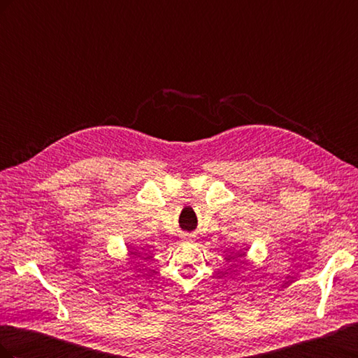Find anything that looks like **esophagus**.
Returning <instances> with one entry per match:
<instances>
[{
    "label": "esophagus",
    "mask_w": 358,
    "mask_h": 358,
    "mask_svg": "<svg viewBox=\"0 0 358 358\" xmlns=\"http://www.w3.org/2000/svg\"><path fill=\"white\" fill-rule=\"evenodd\" d=\"M187 239H188V237H187Z\"/></svg>",
    "instance_id": "34e87169"
}]
</instances>
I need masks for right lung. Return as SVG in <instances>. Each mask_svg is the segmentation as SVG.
<instances>
[{
	"instance_id": "obj_1",
	"label": "right lung",
	"mask_w": 358,
	"mask_h": 358,
	"mask_svg": "<svg viewBox=\"0 0 358 358\" xmlns=\"http://www.w3.org/2000/svg\"><path fill=\"white\" fill-rule=\"evenodd\" d=\"M131 254H133V252H131Z\"/></svg>"
}]
</instances>
